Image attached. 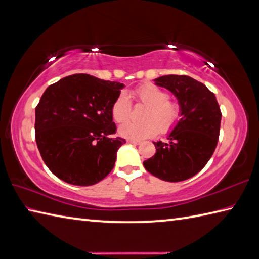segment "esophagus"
I'll return each instance as SVG.
<instances>
[{"label":"esophagus","mask_w":259,"mask_h":259,"mask_svg":"<svg viewBox=\"0 0 259 259\" xmlns=\"http://www.w3.org/2000/svg\"><path fill=\"white\" fill-rule=\"evenodd\" d=\"M127 142L128 143H132V144H136V145H139V144H141V142L140 141H136V140H127Z\"/></svg>","instance_id":"obj_1"}]
</instances>
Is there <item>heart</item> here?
I'll return each mask as SVG.
<instances>
[{"label":"heart","mask_w":259,"mask_h":259,"mask_svg":"<svg viewBox=\"0 0 259 259\" xmlns=\"http://www.w3.org/2000/svg\"><path fill=\"white\" fill-rule=\"evenodd\" d=\"M133 96L140 104L149 106L144 115V123L127 121L119 126L118 133L130 140L153 138L159 132L169 134L177 127L184 117L183 106L178 101L169 100L168 91L153 83L136 87ZM132 102L125 92H120L111 106V116L116 123H123L132 114Z\"/></svg>","instance_id":"heart-1"}]
</instances>
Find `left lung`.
<instances>
[{
	"mask_svg": "<svg viewBox=\"0 0 259 259\" xmlns=\"http://www.w3.org/2000/svg\"><path fill=\"white\" fill-rule=\"evenodd\" d=\"M154 81L177 97L184 117L167 142H153L157 152L143 165L164 182H183L201 171L215 151L222 117L220 106L205 84L190 76L170 74Z\"/></svg>",
	"mask_w": 259,
	"mask_h": 259,
	"instance_id": "1",
	"label": "left lung"
}]
</instances>
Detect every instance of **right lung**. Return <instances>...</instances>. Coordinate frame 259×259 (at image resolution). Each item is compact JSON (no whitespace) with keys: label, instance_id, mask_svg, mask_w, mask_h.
Returning <instances> with one entry per match:
<instances>
[{"label":"right lung","instance_id":"right-lung-1","mask_svg":"<svg viewBox=\"0 0 259 259\" xmlns=\"http://www.w3.org/2000/svg\"><path fill=\"white\" fill-rule=\"evenodd\" d=\"M124 87L89 74L51 84L36 107V143L44 162L65 183L91 186L113 170L126 143L116 133L111 106Z\"/></svg>","mask_w":259,"mask_h":259}]
</instances>
